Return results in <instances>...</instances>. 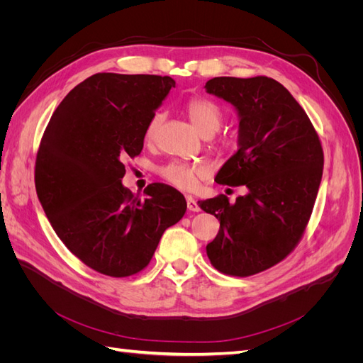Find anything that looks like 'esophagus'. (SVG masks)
<instances>
[{
	"label": "esophagus",
	"instance_id": "obj_1",
	"mask_svg": "<svg viewBox=\"0 0 363 363\" xmlns=\"http://www.w3.org/2000/svg\"><path fill=\"white\" fill-rule=\"evenodd\" d=\"M186 204H188V208L191 212H200L201 208H200V206H199V203H196V200L194 199L192 195H188L186 196Z\"/></svg>",
	"mask_w": 363,
	"mask_h": 363
}]
</instances>
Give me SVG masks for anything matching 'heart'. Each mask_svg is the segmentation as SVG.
<instances>
[{
    "mask_svg": "<svg viewBox=\"0 0 363 363\" xmlns=\"http://www.w3.org/2000/svg\"><path fill=\"white\" fill-rule=\"evenodd\" d=\"M186 111H188L189 121L192 125L196 128L200 135L203 136H212L215 131L219 130L223 124V111L216 103L211 100H204V98H194L186 106ZM162 123V113H155L148 121L145 127L144 138L145 140H152L156 131ZM160 177L171 183L172 186L183 191H191L194 189L199 179L206 177L207 168L203 164H191L184 162H171L164 167H160L159 171Z\"/></svg>",
    "mask_w": 363,
    "mask_h": 363,
    "instance_id": "obj_1",
    "label": "heart"
}]
</instances>
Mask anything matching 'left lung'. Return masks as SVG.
Segmentation results:
<instances>
[{
  "label": "left lung",
  "mask_w": 363,
  "mask_h": 363,
  "mask_svg": "<svg viewBox=\"0 0 363 363\" xmlns=\"http://www.w3.org/2000/svg\"><path fill=\"white\" fill-rule=\"evenodd\" d=\"M204 87L239 118V148L215 180L247 189L233 204L225 195L199 201L219 221L206 251L218 271L247 277L283 260L301 239L323 177L321 142L303 107L274 79L215 77Z\"/></svg>",
  "instance_id": "8db88e82"
}]
</instances>
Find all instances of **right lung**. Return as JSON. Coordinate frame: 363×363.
<instances>
[{"mask_svg":"<svg viewBox=\"0 0 363 363\" xmlns=\"http://www.w3.org/2000/svg\"><path fill=\"white\" fill-rule=\"evenodd\" d=\"M171 87V77L95 74L63 98L42 136L35 183L43 212L72 255L106 276L144 269L186 212L172 186L148 184L140 200L121 182Z\"/></svg>","mask_w":363,"mask_h":363,"instance_id":"1","label":"right lung"}]
</instances>
